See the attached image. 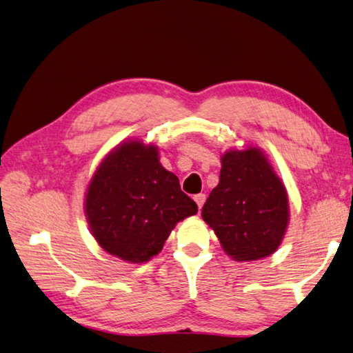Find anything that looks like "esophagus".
<instances>
[{
    "label": "esophagus",
    "instance_id": "esophagus-1",
    "mask_svg": "<svg viewBox=\"0 0 353 353\" xmlns=\"http://www.w3.org/2000/svg\"><path fill=\"white\" fill-rule=\"evenodd\" d=\"M205 199H207V197H205V194H196V196H194V201H196V203H197V208H199V210L202 208Z\"/></svg>",
    "mask_w": 353,
    "mask_h": 353
}]
</instances>
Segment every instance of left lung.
Wrapping results in <instances>:
<instances>
[{"label": "left lung", "instance_id": "1", "mask_svg": "<svg viewBox=\"0 0 353 353\" xmlns=\"http://www.w3.org/2000/svg\"><path fill=\"white\" fill-rule=\"evenodd\" d=\"M221 177L202 208V219L221 247L239 262L258 261L283 242L290 208L284 182L258 146L221 156Z\"/></svg>", "mask_w": 353, "mask_h": 353}]
</instances>
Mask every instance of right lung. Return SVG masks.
Masks as SVG:
<instances>
[{"instance_id":"obj_1","label":"right lung","mask_w":353,"mask_h":353,"mask_svg":"<svg viewBox=\"0 0 353 353\" xmlns=\"http://www.w3.org/2000/svg\"><path fill=\"white\" fill-rule=\"evenodd\" d=\"M197 205L165 170L156 145L128 139L101 160L88 183L85 214L99 245L115 258L143 264L162 252L177 222Z\"/></svg>"}]
</instances>
